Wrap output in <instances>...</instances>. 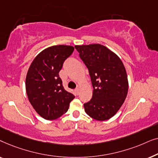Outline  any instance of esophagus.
Returning a JSON list of instances; mask_svg holds the SVG:
<instances>
[{
  "label": "esophagus",
  "instance_id": "1",
  "mask_svg": "<svg viewBox=\"0 0 158 158\" xmlns=\"http://www.w3.org/2000/svg\"><path fill=\"white\" fill-rule=\"evenodd\" d=\"M75 93H76V94L78 95L79 94V93H80V88H77L75 90Z\"/></svg>",
  "mask_w": 158,
  "mask_h": 158
}]
</instances>
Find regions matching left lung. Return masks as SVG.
Returning <instances> with one entry per match:
<instances>
[{
	"label": "left lung",
	"instance_id": "obj_1",
	"mask_svg": "<svg viewBox=\"0 0 158 158\" xmlns=\"http://www.w3.org/2000/svg\"><path fill=\"white\" fill-rule=\"evenodd\" d=\"M89 71L94 90L85 113L98 121L111 118L126 98L129 88L126 69L117 55L100 44L75 45Z\"/></svg>",
	"mask_w": 158,
	"mask_h": 158
}]
</instances>
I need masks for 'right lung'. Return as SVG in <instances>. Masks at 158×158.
I'll use <instances>...</instances> for the list:
<instances>
[{"mask_svg":"<svg viewBox=\"0 0 158 158\" xmlns=\"http://www.w3.org/2000/svg\"><path fill=\"white\" fill-rule=\"evenodd\" d=\"M74 47L55 45L44 49L32 61L27 77L26 90L29 102L47 120L59 118L68 110L75 96L64 90L59 72Z\"/></svg>","mask_w":158,"mask_h":158,"instance_id":"right-lung-1","label":"right lung"}]
</instances>
